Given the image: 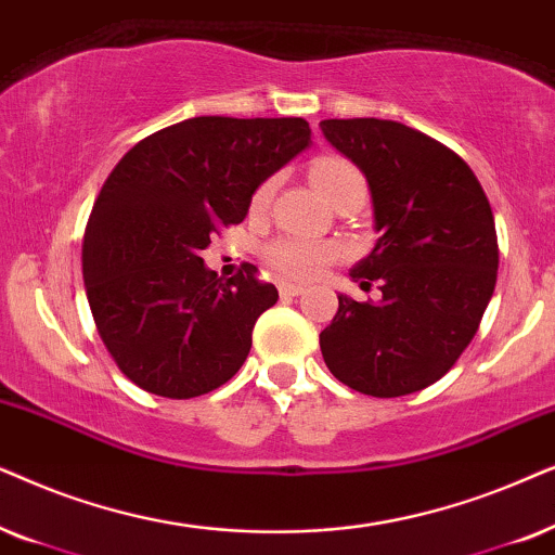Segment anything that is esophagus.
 <instances>
[{"instance_id": "34e87169", "label": "esophagus", "mask_w": 555, "mask_h": 555, "mask_svg": "<svg viewBox=\"0 0 555 555\" xmlns=\"http://www.w3.org/2000/svg\"><path fill=\"white\" fill-rule=\"evenodd\" d=\"M279 294H282V297H299V294H305V286L282 282L279 284Z\"/></svg>"}]
</instances>
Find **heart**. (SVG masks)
Instances as JSON below:
<instances>
[{
  "label": "heart",
  "mask_w": 555,
  "mask_h": 555,
  "mask_svg": "<svg viewBox=\"0 0 555 555\" xmlns=\"http://www.w3.org/2000/svg\"><path fill=\"white\" fill-rule=\"evenodd\" d=\"M312 180L322 195L330 203L339 201L347 192H365V177L352 162L339 157H320L312 165ZM276 180H266L256 188L250 197V210L261 212L269 208ZM343 256V248L335 241H317V238H297V235H284V238L271 241L263 248V261L279 279L286 282H312L322 276L337 258Z\"/></svg>",
  "instance_id": "obj_1"
}]
</instances>
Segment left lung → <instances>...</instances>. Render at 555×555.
<instances>
[{"mask_svg": "<svg viewBox=\"0 0 555 555\" xmlns=\"http://www.w3.org/2000/svg\"><path fill=\"white\" fill-rule=\"evenodd\" d=\"M322 134L365 175L375 248L352 266L360 289L339 294L322 330L330 373L352 390L396 398L437 383L475 337L498 282V233L482 184L437 139L386 118H327Z\"/></svg>", "mask_w": 555, "mask_h": 555, "instance_id": "8db88e82", "label": "left lung"}]
</instances>
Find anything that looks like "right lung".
<instances>
[{
    "label": "right lung",
    "mask_w": 555,
    "mask_h": 555,
    "mask_svg": "<svg viewBox=\"0 0 555 555\" xmlns=\"http://www.w3.org/2000/svg\"><path fill=\"white\" fill-rule=\"evenodd\" d=\"M309 144L305 118L195 116L114 167L86 225L83 284L95 330L131 383L180 401L241 371L279 292L250 263L223 282L201 250Z\"/></svg>",
    "instance_id": "right-lung-1"
}]
</instances>
